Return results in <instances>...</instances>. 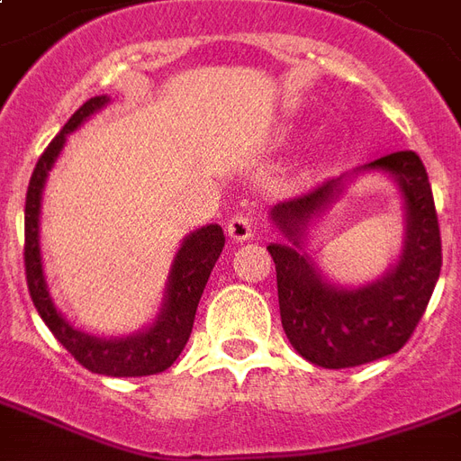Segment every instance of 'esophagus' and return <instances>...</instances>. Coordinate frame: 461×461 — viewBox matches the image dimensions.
<instances>
[{"instance_id": "obj_1", "label": "esophagus", "mask_w": 461, "mask_h": 461, "mask_svg": "<svg viewBox=\"0 0 461 461\" xmlns=\"http://www.w3.org/2000/svg\"><path fill=\"white\" fill-rule=\"evenodd\" d=\"M254 222L249 215H231L227 220V234H230L231 241H246V239L254 237Z\"/></svg>"}]
</instances>
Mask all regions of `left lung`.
I'll list each match as a JSON object with an SVG mask.
<instances>
[{
    "label": "left lung",
    "mask_w": 461,
    "mask_h": 461,
    "mask_svg": "<svg viewBox=\"0 0 461 461\" xmlns=\"http://www.w3.org/2000/svg\"><path fill=\"white\" fill-rule=\"evenodd\" d=\"M360 171L392 176L406 203L402 258L372 285L343 290L326 283L300 246L307 222L339 195L346 176L277 203L270 212L290 239V246H268L276 263L283 329L304 360L326 370L357 367L402 350L416 331L440 277V224L420 157L411 149L392 152L365 164Z\"/></svg>",
    "instance_id": "left-lung-1"
}]
</instances>
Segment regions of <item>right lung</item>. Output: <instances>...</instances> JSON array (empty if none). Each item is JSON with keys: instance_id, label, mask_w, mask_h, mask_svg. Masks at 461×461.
Segmentation results:
<instances>
[{"instance_id": "add662e5", "label": "right lung", "mask_w": 461, "mask_h": 461, "mask_svg": "<svg viewBox=\"0 0 461 461\" xmlns=\"http://www.w3.org/2000/svg\"><path fill=\"white\" fill-rule=\"evenodd\" d=\"M108 96L89 98L82 108H77L75 115L65 122L50 145L45 147L41 159L35 164L33 176L28 181L26 193V220H23V263H26V283L31 300H33L38 314L50 329L52 336L72 353L82 367L105 377H147L157 375L174 365L181 356L188 339H191L195 309H198L200 294L205 290L207 277L215 268L217 258L222 254L224 231L220 224H207L203 230L193 231L185 237L184 246L171 266L168 276L167 302L161 314L157 316L149 329L128 339H96L89 333L77 331L59 316L52 304L48 287H45L43 263H41V246H38V215H41V195H43L45 178L58 159L59 149L65 145V137L82 125L94 111L104 108Z\"/></svg>"}]
</instances>
